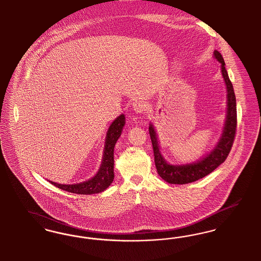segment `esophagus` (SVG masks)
<instances>
[{
  "mask_svg": "<svg viewBox=\"0 0 261 261\" xmlns=\"http://www.w3.org/2000/svg\"><path fill=\"white\" fill-rule=\"evenodd\" d=\"M133 108L137 113H144L147 110V106L144 102L141 101H135L133 102Z\"/></svg>",
  "mask_w": 261,
  "mask_h": 261,
  "instance_id": "obj_1",
  "label": "esophagus"
}]
</instances>
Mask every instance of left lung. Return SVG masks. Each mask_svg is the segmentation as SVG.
<instances>
[{"label": "left lung", "mask_w": 261, "mask_h": 261, "mask_svg": "<svg viewBox=\"0 0 261 261\" xmlns=\"http://www.w3.org/2000/svg\"><path fill=\"white\" fill-rule=\"evenodd\" d=\"M214 57L221 63L222 75L227 86V119L225 123L224 132L222 137L220 138L216 147L211 151L206 157L202 158L200 161L193 164L182 165V166H174L169 165L164 158L162 157L160 151L156 133L152 124L149 125V135L154 152V162L159 176L169 184L175 185H185L195 181L199 178L213 172L218 166L222 164L228 157L230 151L233 146V140L236 137L237 130V105H236V96L233 92V84L231 83L228 72L225 69V62L222 55L218 51H214Z\"/></svg>", "instance_id": "obj_1"}]
</instances>
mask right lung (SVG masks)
Instances as JSON below:
<instances>
[{"label":"right lung","instance_id":"right-lung-1","mask_svg":"<svg viewBox=\"0 0 261 261\" xmlns=\"http://www.w3.org/2000/svg\"><path fill=\"white\" fill-rule=\"evenodd\" d=\"M124 125V116H119L110 125L106 137L102 165L95 177L76 185H61L49 180L57 188L77 194H92L105 191L114 179V147L121 137Z\"/></svg>","mask_w":261,"mask_h":261}]
</instances>
